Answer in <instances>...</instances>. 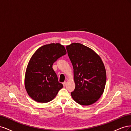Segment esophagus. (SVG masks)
Returning a JSON list of instances; mask_svg holds the SVG:
<instances>
[{
  "label": "esophagus",
  "mask_w": 131,
  "mask_h": 131,
  "mask_svg": "<svg viewBox=\"0 0 131 131\" xmlns=\"http://www.w3.org/2000/svg\"><path fill=\"white\" fill-rule=\"evenodd\" d=\"M66 84H67V82L66 81H64V82H63V86H66Z\"/></svg>",
  "instance_id": "1"
}]
</instances>
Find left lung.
Instances as JSON below:
<instances>
[{
    "instance_id": "obj_1",
    "label": "left lung",
    "mask_w": 131,
    "mask_h": 131,
    "mask_svg": "<svg viewBox=\"0 0 131 131\" xmlns=\"http://www.w3.org/2000/svg\"><path fill=\"white\" fill-rule=\"evenodd\" d=\"M66 49L74 69L75 88L72 97L80 105L92 104L104 91L106 74L104 63L96 52L81 43H72Z\"/></svg>"
}]
</instances>
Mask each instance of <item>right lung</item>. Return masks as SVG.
Instances as JSON below:
<instances>
[{
    "label": "right lung",
    "instance_id": "obj_1",
    "mask_svg": "<svg viewBox=\"0 0 131 131\" xmlns=\"http://www.w3.org/2000/svg\"><path fill=\"white\" fill-rule=\"evenodd\" d=\"M66 53L64 46L52 43L39 47L31 57L26 71L25 85L33 100L42 103L50 102L63 88L52 65Z\"/></svg>",
    "mask_w": 131,
    "mask_h": 131
}]
</instances>
